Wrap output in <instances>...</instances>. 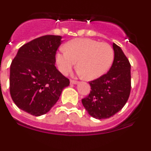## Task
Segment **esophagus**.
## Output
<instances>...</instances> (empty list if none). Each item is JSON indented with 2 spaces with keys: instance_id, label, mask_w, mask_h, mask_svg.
<instances>
[{
  "instance_id": "esophagus-1",
  "label": "esophagus",
  "mask_w": 151,
  "mask_h": 151,
  "mask_svg": "<svg viewBox=\"0 0 151 151\" xmlns=\"http://www.w3.org/2000/svg\"><path fill=\"white\" fill-rule=\"evenodd\" d=\"M70 83H71V84H77V83H78V81H77V80H71Z\"/></svg>"
}]
</instances>
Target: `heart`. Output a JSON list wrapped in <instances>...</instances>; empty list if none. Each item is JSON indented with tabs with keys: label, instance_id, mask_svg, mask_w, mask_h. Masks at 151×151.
Returning <instances> with one entry per match:
<instances>
[{
	"label": "heart",
	"instance_id": "b5f03b06",
	"mask_svg": "<svg viewBox=\"0 0 151 151\" xmlns=\"http://www.w3.org/2000/svg\"><path fill=\"white\" fill-rule=\"evenodd\" d=\"M114 58V49L108 43L88 38H77L68 42L65 50L61 49L56 55L63 74H68L77 62L79 74L87 80H95L105 74Z\"/></svg>",
	"mask_w": 151,
	"mask_h": 151
}]
</instances>
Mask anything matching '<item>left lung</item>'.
<instances>
[{
  "mask_svg": "<svg viewBox=\"0 0 151 151\" xmlns=\"http://www.w3.org/2000/svg\"><path fill=\"white\" fill-rule=\"evenodd\" d=\"M114 60L107 74L89 82L91 91L82 99L88 114L96 119H107L124 107L131 88V64L119 46L113 43Z\"/></svg>",
  "mask_w": 151,
  "mask_h": 151,
  "instance_id": "left-lung-1",
  "label": "left lung"
}]
</instances>
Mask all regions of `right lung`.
I'll return each instance as SVG.
<instances>
[{
	"mask_svg": "<svg viewBox=\"0 0 151 151\" xmlns=\"http://www.w3.org/2000/svg\"><path fill=\"white\" fill-rule=\"evenodd\" d=\"M58 35H44L19 49L10 65L9 91L15 105L35 116L50 111L70 81L55 66L61 44Z\"/></svg>",
	"mask_w": 151,
	"mask_h": 151,
	"instance_id": "1",
	"label": "right lung"
}]
</instances>
